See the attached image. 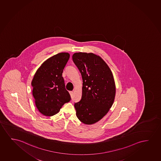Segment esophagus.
Instances as JSON below:
<instances>
[{
    "label": "esophagus",
    "mask_w": 161,
    "mask_h": 161,
    "mask_svg": "<svg viewBox=\"0 0 161 161\" xmlns=\"http://www.w3.org/2000/svg\"><path fill=\"white\" fill-rule=\"evenodd\" d=\"M69 93H70V95L72 97L73 95V93L74 92H73V91H70V92H69Z\"/></svg>",
    "instance_id": "obj_1"
}]
</instances>
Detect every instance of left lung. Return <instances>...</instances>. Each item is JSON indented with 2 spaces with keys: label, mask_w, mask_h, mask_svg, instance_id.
<instances>
[{
  "label": "left lung",
  "mask_w": 161,
  "mask_h": 161,
  "mask_svg": "<svg viewBox=\"0 0 161 161\" xmlns=\"http://www.w3.org/2000/svg\"><path fill=\"white\" fill-rule=\"evenodd\" d=\"M73 60L82 78L81 99L74 104L82 123L91 125L106 115L112 106L115 86L112 73L101 58L93 53H75Z\"/></svg>",
  "instance_id": "1"
}]
</instances>
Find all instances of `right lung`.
Instances as JSON below:
<instances>
[{"mask_svg": "<svg viewBox=\"0 0 161 161\" xmlns=\"http://www.w3.org/2000/svg\"><path fill=\"white\" fill-rule=\"evenodd\" d=\"M69 58V53H58L46 60L34 75L31 83L32 95L42 114L49 117L56 114L71 100L62 76Z\"/></svg>", "mask_w": 161, "mask_h": 161, "instance_id": "add662e5", "label": "right lung"}]
</instances>
